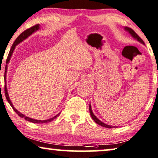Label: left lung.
Wrapping results in <instances>:
<instances>
[{
  "label": "left lung",
  "mask_w": 158,
  "mask_h": 158,
  "mask_svg": "<svg viewBox=\"0 0 158 158\" xmlns=\"http://www.w3.org/2000/svg\"><path fill=\"white\" fill-rule=\"evenodd\" d=\"M125 29L127 30L131 34V35L134 38H135V39H137V40H138L139 42H140L141 43H143V44H144V42L143 41V40L140 38L139 36H138L137 34L135 32V31L133 29H132L131 28H128V27H126L125 28ZM89 110H90V115L91 117H92L93 120H94L95 122H96L97 124L98 125H101L102 127H106V128H113V127H113V126H110V125H107V124H105V123H104L103 122H102V121L98 120V119L96 118V116H95V115L94 113H93V111H92V109H91V106L90 105V107H89Z\"/></svg>",
  "instance_id": "8db88e82"
}]
</instances>
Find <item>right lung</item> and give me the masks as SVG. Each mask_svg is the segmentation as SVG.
I'll return each instance as SVG.
<instances>
[{
	"label": "right lung",
	"instance_id": "add662e5",
	"mask_svg": "<svg viewBox=\"0 0 158 158\" xmlns=\"http://www.w3.org/2000/svg\"><path fill=\"white\" fill-rule=\"evenodd\" d=\"M39 24H37L35 25V26H32V27L28 28V29H26V31H24L23 33L20 34V35L18 36V38H17L16 40H15V43H13L12 48H11L10 51H9V55L8 56H7V59H6V64L5 66V74H4V79H6V71H7V64H8V62H9V60H10V58H11V56H12V53H13V51H14V49L15 48V46H16L19 43H20V42H22L23 40L26 39V38H27L28 36H30L31 35V34H33L34 32L37 31V30L39 29ZM4 90H5V96H6V98L7 101H8V102L9 103V104L11 105V107L13 108V110H15V112L18 115H19L20 117L21 118H23L26 119V121H30V122H32V123H48V122H50V121H52L54 120V118H56V117L58 116L59 115H60V113L58 114V115H56V116H54V118H51L50 119H48V120H43V121H40V120H35V119H32V118H28L27 116H25L24 115H23L21 113H20V112H18V110H17L15 108L13 107V104H12V102H11L10 99H9V95H8V92H7V89H6V85H5V87H4Z\"/></svg>",
	"mask_w": 158,
	"mask_h": 158
}]
</instances>
